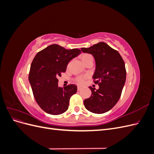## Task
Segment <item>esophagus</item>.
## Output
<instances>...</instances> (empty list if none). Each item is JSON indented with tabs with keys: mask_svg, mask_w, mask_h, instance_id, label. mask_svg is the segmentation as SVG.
I'll list each match as a JSON object with an SVG mask.
<instances>
[{
	"mask_svg": "<svg viewBox=\"0 0 154 154\" xmlns=\"http://www.w3.org/2000/svg\"><path fill=\"white\" fill-rule=\"evenodd\" d=\"M81 89H82V87H80V86H78V91H80Z\"/></svg>",
	"mask_w": 154,
	"mask_h": 154,
	"instance_id": "esophagus-1",
	"label": "esophagus"
}]
</instances>
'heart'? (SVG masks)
<instances>
[{"label": "heart", "mask_w": 154, "mask_h": 154, "mask_svg": "<svg viewBox=\"0 0 154 154\" xmlns=\"http://www.w3.org/2000/svg\"><path fill=\"white\" fill-rule=\"evenodd\" d=\"M90 58H92V56L89 54H85L82 56V60L83 62L85 61L87 59ZM86 80V76H79L76 79V82L78 83L79 85H83V83H85Z\"/></svg>", "instance_id": "1"}]
</instances>
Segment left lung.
Returning <instances> with one entry per match:
<instances>
[{
    "label": "left lung",
    "instance_id": "left-lung-1",
    "mask_svg": "<svg viewBox=\"0 0 154 154\" xmlns=\"http://www.w3.org/2000/svg\"><path fill=\"white\" fill-rule=\"evenodd\" d=\"M81 50L94 57L96 69L92 78L99 85L97 90L89 87L91 96L83 103L92 113L106 112L117 103L122 94L127 74L125 62L118 51L102 42Z\"/></svg>",
    "mask_w": 154,
    "mask_h": 154
}]
</instances>
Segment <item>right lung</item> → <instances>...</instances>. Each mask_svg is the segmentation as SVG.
I'll list each match as a JSON object with an SVG mask.
<instances>
[{
    "label": "right lung",
    "mask_w": 154,
    "mask_h": 154,
    "mask_svg": "<svg viewBox=\"0 0 154 154\" xmlns=\"http://www.w3.org/2000/svg\"><path fill=\"white\" fill-rule=\"evenodd\" d=\"M78 49H66L52 44L37 53L31 63L29 81L36 103L45 112L59 115L66 112L77 86L58 87V77L66 71L67 64L80 54Z\"/></svg>",
    "instance_id": "obj_1"
}]
</instances>
